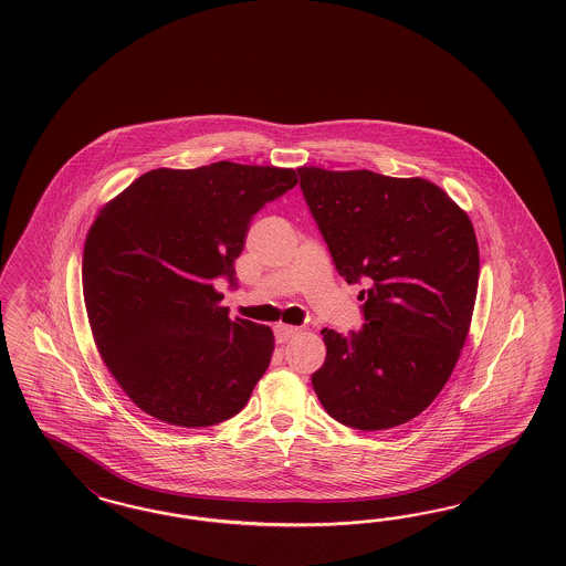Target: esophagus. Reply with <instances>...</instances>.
Masks as SVG:
<instances>
[{"label": "esophagus", "mask_w": 566, "mask_h": 566, "mask_svg": "<svg viewBox=\"0 0 566 566\" xmlns=\"http://www.w3.org/2000/svg\"><path fill=\"white\" fill-rule=\"evenodd\" d=\"M275 338H277V343H286L289 338H293L294 334H298V328L296 326H289V324H275Z\"/></svg>", "instance_id": "1"}]
</instances>
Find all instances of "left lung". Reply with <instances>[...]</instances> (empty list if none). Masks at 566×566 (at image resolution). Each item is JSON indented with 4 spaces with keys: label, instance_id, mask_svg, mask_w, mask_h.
Listing matches in <instances>:
<instances>
[{
    "label": "left lung",
    "instance_id": "left-lung-1",
    "mask_svg": "<svg viewBox=\"0 0 566 566\" xmlns=\"http://www.w3.org/2000/svg\"><path fill=\"white\" fill-rule=\"evenodd\" d=\"M296 171L336 270L366 286L361 331H322L315 395L352 429L406 424L443 390L467 343L479 289L472 221L422 177Z\"/></svg>",
    "mask_w": 566,
    "mask_h": 566
}]
</instances>
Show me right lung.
<instances>
[{
	"instance_id": "obj_1",
	"label": "right lung",
	"mask_w": 566,
	"mask_h": 566,
	"mask_svg": "<svg viewBox=\"0 0 566 566\" xmlns=\"http://www.w3.org/2000/svg\"><path fill=\"white\" fill-rule=\"evenodd\" d=\"M294 169L219 160L153 169L99 209L83 247V298L106 368L137 408L174 427L242 410L265 374L273 332L230 319L214 277L253 214L289 192Z\"/></svg>"
}]
</instances>
